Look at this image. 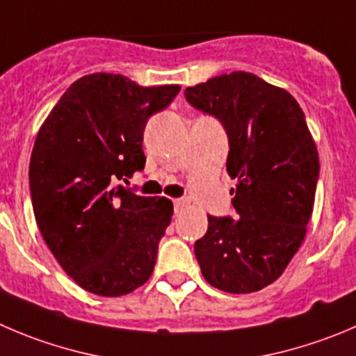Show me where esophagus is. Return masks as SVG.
Wrapping results in <instances>:
<instances>
[{
	"label": "esophagus",
	"mask_w": 356,
	"mask_h": 356,
	"mask_svg": "<svg viewBox=\"0 0 356 356\" xmlns=\"http://www.w3.org/2000/svg\"><path fill=\"white\" fill-rule=\"evenodd\" d=\"M188 204H191V202H188V199H185V197L175 199V211L181 213L185 208H188Z\"/></svg>",
	"instance_id": "34e87169"
}]
</instances>
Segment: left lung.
I'll list each match as a JSON object with an SVG mask.
<instances>
[{
	"label": "left lung",
	"instance_id": "left-lung-1",
	"mask_svg": "<svg viewBox=\"0 0 356 356\" xmlns=\"http://www.w3.org/2000/svg\"><path fill=\"white\" fill-rule=\"evenodd\" d=\"M188 103L222 122L236 220L208 215L194 245L206 282L252 293L282 276L306 236L320 161L293 96L257 74L232 71L185 89Z\"/></svg>",
	"mask_w": 356,
	"mask_h": 356
}]
</instances>
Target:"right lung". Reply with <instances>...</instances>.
Segmentation results:
<instances>
[{"mask_svg":"<svg viewBox=\"0 0 356 356\" xmlns=\"http://www.w3.org/2000/svg\"><path fill=\"white\" fill-rule=\"evenodd\" d=\"M180 89L86 74L40 127L29 162L33 211L59 266L87 292L125 296L154 273L172 202L115 184L145 168V125Z\"/></svg>","mask_w":356,"mask_h":356,"instance_id":"add662e5","label":"right lung"}]
</instances>
